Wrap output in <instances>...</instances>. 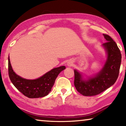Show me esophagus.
I'll return each instance as SVG.
<instances>
[{
    "label": "esophagus",
    "mask_w": 126,
    "mask_h": 126,
    "mask_svg": "<svg viewBox=\"0 0 126 126\" xmlns=\"http://www.w3.org/2000/svg\"><path fill=\"white\" fill-rule=\"evenodd\" d=\"M72 64H73V63H72L71 61H69V62H68V63H67V65L71 66V65H72Z\"/></svg>",
    "instance_id": "obj_1"
}]
</instances>
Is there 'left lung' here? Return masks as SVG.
Masks as SVG:
<instances>
[{
  "instance_id": "left-lung-1",
  "label": "left lung",
  "mask_w": 126,
  "mask_h": 126,
  "mask_svg": "<svg viewBox=\"0 0 126 126\" xmlns=\"http://www.w3.org/2000/svg\"><path fill=\"white\" fill-rule=\"evenodd\" d=\"M106 42L102 44L107 53V59L101 71L87 79L74 69V84L77 90L85 96L98 94L114 84L118 78L121 63V53L117 44L107 34H103Z\"/></svg>"
}]
</instances>
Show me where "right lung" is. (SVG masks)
Segmentation results:
<instances>
[{
	"label": "right lung",
	"mask_w": 126,
	"mask_h": 126,
	"mask_svg": "<svg viewBox=\"0 0 126 126\" xmlns=\"http://www.w3.org/2000/svg\"><path fill=\"white\" fill-rule=\"evenodd\" d=\"M65 69V66H61L53 68L35 79H27L15 73L10 64L9 56L8 57V73L10 80L19 91L30 98L47 95L52 89L57 76Z\"/></svg>",
	"instance_id": "right-lung-1"
}]
</instances>
